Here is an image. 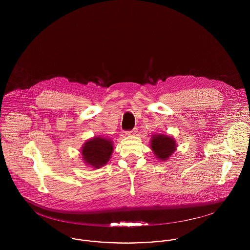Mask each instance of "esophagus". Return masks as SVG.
Returning <instances> with one entry per match:
<instances>
[{
    "label": "esophagus",
    "mask_w": 250,
    "mask_h": 250,
    "mask_svg": "<svg viewBox=\"0 0 250 250\" xmlns=\"http://www.w3.org/2000/svg\"><path fill=\"white\" fill-rule=\"evenodd\" d=\"M137 132H138V129H137V128H134L133 130L126 132V135L129 136V137H132V136H135V135L137 134Z\"/></svg>",
    "instance_id": "1"
}]
</instances>
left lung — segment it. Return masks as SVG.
Returning a JSON list of instances; mask_svg holds the SVG:
<instances>
[{
    "label": "left lung",
    "mask_w": 250,
    "mask_h": 250,
    "mask_svg": "<svg viewBox=\"0 0 250 250\" xmlns=\"http://www.w3.org/2000/svg\"><path fill=\"white\" fill-rule=\"evenodd\" d=\"M151 149L157 159L160 161H167L176 150V142L172 137L166 134H159L152 136Z\"/></svg>",
    "instance_id": "left-lung-1"
}]
</instances>
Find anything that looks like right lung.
I'll list each match as a JSON object with an SVG mask.
<instances>
[{"label": "right lung", "mask_w": 250, "mask_h": 250, "mask_svg": "<svg viewBox=\"0 0 250 250\" xmlns=\"http://www.w3.org/2000/svg\"><path fill=\"white\" fill-rule=\"evenodd\" d=\"M113 151V144L109 139L95 137L85 142L82 147V156L83 162L93 168L104 167Z\"/></svg>", "instance_id": "1"}]
</instances>
